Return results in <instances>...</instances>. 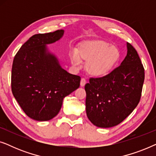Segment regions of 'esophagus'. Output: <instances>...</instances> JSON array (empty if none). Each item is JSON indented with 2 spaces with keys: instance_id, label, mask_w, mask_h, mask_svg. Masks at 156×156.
Masks as SVG:
<instances>
[{
  "instance_id": "esophagus-1",
  "label": "esophagus",
  "mask_w": 156,
  "mask_h": 156,
  "mask_svg": "<svg viewBox=\"0 0 156 156\" xmlns=\"http://www.w3.org/2000/svg\"><path fill=\"white\" fill-rule=\"evenodd\" d=\"M87 84V80L85 78H82V80H81V82H80V85L81 87H84V85Z\"/></svg>"
}]
</instances>
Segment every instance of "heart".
Returning <instances> with one entry per match:
<instances>
[{
  "instance_id": "1",
  "label": "heart",
  "mask_w": 156,
  "mask_h": 156,
  "mask_svg": "<svg viewBox=\"0 0 156 156\" xmlns=\"http://www.w3.org/2000/svg\"><path fill=\"white\" fill-rule=\"evenodd\" d=\"M72 62L80 65L81 60L87 62V70L95 77H103L110 73L121 58L119 49L103 40H94L81 44L77 53L71 54Z\"/></svg>"
}]
</instances>
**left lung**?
Returning <instances> with one entry per match:
<instances>
[{"label": "left lung", "instance_id": "obj_1", "mask_svg": "<svg viewBox=\"0 0 156 156\" xmlns=\"http://www.w3.org/2000/svg\"><path fill=\"white\" fill-rule=\"evenodd\" d=\"M127 50L119 67L103 77L90 78L84 87L87 117L98 127L119 124L140 101L144 68L137 51L129 42Z\"/></svg>", "mask_w": 156, "mask_h": 156}]
</instances>
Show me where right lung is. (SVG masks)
<instances>
[{
    "mask_svg": "<svg viewBox=\"0 0 156 156\" xmlns=\"http://www.w3.org/2000/svg\"><path fill=\"white\" fill-rule=\"evenodd\" d=\"M63 30L36 34L29 38L14 57L11 89L25 114L36 121L57 116L63 99L80 86V76L69 74L59 65L46 44L62 37Z\"/></svg>",
    "mask_w": 156,
    "mask_h": 156,
    "instance_id": "obj_1",
    "label": "right lung"
}]
</instances>
